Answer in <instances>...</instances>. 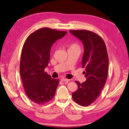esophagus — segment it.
I'll return each instance as SVG.
<instances>
[{"label": "esophagus", "instance_id": "obj_1", "mask_svg": "<svg viewBox=\"0 0 129 129\" xmlns=\"http://www.w3.org/2000/svg\"><path fill=\"white\" fill-rule=\"evenodd\" d=\"M60 80H61V81H63V82H67V83L70 80L69 79H65V78H61V79H60Z\"/></svg>", "mask_w": 129, "mask_h": 129}]
</instances>
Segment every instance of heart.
Instances as JSON below:
<instances>
[{
	"label": "heart",
	"mask_w": 129,
	"mask_h": 129,
	"mask_svg": "<svg viewBox=\"0 0 129 129\" xmlns=\"http://www.w3.org/2000/svg\"><path fill=\"white\" fill-rule=\"evenodd\" d=\"M68 49H76V50H80V46H79L78 44L73 43L70 44L68 45Z\"/></svg>",
	"instance_id": "obj_1"
}]
</instances>
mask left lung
<instances>
[{"mask_svg": "<svg viewBox=\"0 0 129 129\" xmlns=\"http://www.w3.org/2000/svg\"><path fill=\"white\" fill-rule=\"evenodd\" d=\"M83 43L84 47L82 67L86 80L76 81L78 88L72 98L79 105L87 106L99 96L108 78L109 57L105 42L99 35L87 30H70Z\"/></svg>", "mask_w": 129, "mask_h": 129, "instance_id": "obj_1", "label": "left lung"}]
</instances>
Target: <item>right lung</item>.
Listing matches in <instances>:
<instances>
[{
  "label": "right lung",
  "mask_w": 129,
  "mask_h": 129,
  "mask_svg": "<svg viewBox=\"0 0 129 129\" xmlns=\"http://www.w3.org/2000/svg\"><path fill=\"white\" fill-rule=\"evenodd\" d=\"M67 33L43 28L30 34L24 44L20 74L26 95L33 102L43 105L54 96L59 80L51 78L44 69L48 65L52 45Z\"/></svg>",
  "instance_id": "add662e5"
}]
</instances>
